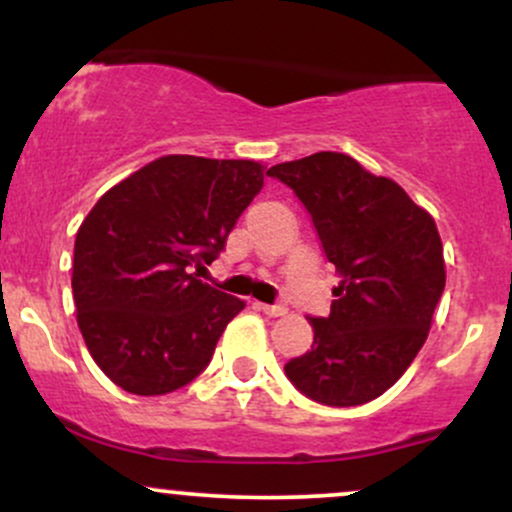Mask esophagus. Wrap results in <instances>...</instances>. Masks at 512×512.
<instances>
[{
    "label": "esophagus",
    "mask_w": 512,
    "mask_h": 512,
    "mask_svg": "<svg viewBox=\"0 0 512 512\" xmlns=\"http://www.w3.org/2000/svg\"><path fill=\"white\" fill-rule=\"evenodd\" d=\"M257 308H260L262 313L269 315V317H281V315H286V305H281V303H276V305L257 303Z\"/></svg>",
    "instance_id": "esophagus-1"
}]
</instances>
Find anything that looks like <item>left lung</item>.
<instances>
[{
	"instance_id": "left-lung-1",
	"label": "left lung",
	"mask_w": 512,
	"mask_h": 512,
	"mask_svg": "<svg viewBox=\"0 0 512 512\" xmlns=\"http://www.w3.org/2000/svg\"><path fill=\"white\" fill-rule=\"evenodd\" d=\"M267 175L301 199L342 279L330 315L308 317L313 346L286 363V378L327 407L366 404L402 378L431 330L445 289L436 221L395 180L337 151Z\"/></svg>"
}]
</instances>
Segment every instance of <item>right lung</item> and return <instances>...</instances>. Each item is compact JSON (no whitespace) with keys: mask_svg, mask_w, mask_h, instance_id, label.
I'll use <instances>...</instances> for the list:
<instances>
[{"mask_svg":"<svg viewBox=\"0 0 512 512\" xmlns=\"http://www.w3.org/2000/svg\"><path fill=\"white\" fill-rule=\"evenodd\" d=\"M264 166L163 156L117 182L74 243L76 322L125 392L168 395L209 366L245 303L197 279L260 195Z\"/></svg>","mask_w":512,"mask_h":512,"instance_id":"right-lung-1","label":"right lung"}]
</instances>
